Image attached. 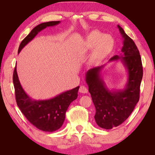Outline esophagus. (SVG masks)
Wrapping results in <instances>:
<instances>
[{
	"label": "esophagus",
	"instance_id": "esophagus-1",
	"mask_svg": "<svg viewBox=\"0 0 155 155\" xmlns=\"http://www.w3.org/2000/svg\"><path fill=\"white\" fill-rule=\"evenodd\" d=\"M78 91H79L80 93L86 94V93H87L88 90H87V88L85 87V86L82 85V86H81L80 88H79V90H78Z\"/></svg>",
	"mask_w": 155,
	"mask_h": 155
}]
</instances>
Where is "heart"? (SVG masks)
Returning a JSON list of instances; mask_svg holds the SVG:
<instances>
[{
  "label": "heart",
  "mask_w": 155,
  "mask_h": 155,
  "mask_svg": "<svg viewBox=\"0 0 155 155\" xmlns=\"http://www.w3.org/2000/svg\"><path fill=\"white\" fill-rule=\"evenodd\" d=\"M114 46V40L112 37L107 34L102 35L99 31H94L87 37L85 48L92 50L93 58L96 61L103 59L111 52Z\"/></svg>",
  "instance_id": "heart-1"
}]
</instances>
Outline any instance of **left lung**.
I'll return each mask as SVG.
<instances>
[{
	"mask_svg": "<svg viewBox=\"0 0 155 155\" xmlns=\"http://www.w3.org/2000/svg\"><path fill=\"white\" fill-rule=\"evenodd\" d=\"M117 27L124 38L122 53L114 56L109 61L120 59L127 69L128 81L125 88L115 91L107 88L101 76L104 65L89 70L85 77L96 108L94 118L96 124L104 129L116 127L129 117L140 100L143 77L142 63L137 46L120 26Z\"/></svg>",
	"mask_w": 155,
	"mask_h": 155,
	"instance_id": "8db88e82",
	"label": "left lung"
}]
</instances>
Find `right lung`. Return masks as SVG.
Here are the masks:
<instances>
[{
    "label": "right lung",
    "instance_id": "add662e5",
    "mask_svg": "<svg viewBox=\"0 0 155 155\" xmlns=\"http://www.w3.org/2000/svg\"><path fill=\"white\" fill-rule=\"evenodd\" d=\"M59 23V21H51L36 26L20 43L18 53L40 31L47 27H52ZM13 82L16 103L21 112L33 126L46 132H53L61 127L68 107L72 101L77 99L79 89V86H78L51 99L35 101L25 93L21 86L18 77L16 66L14 68L13 74Z\"/></svg>",
    "mask_w": 155,
    "mask_h": 155
}]
</instances>
